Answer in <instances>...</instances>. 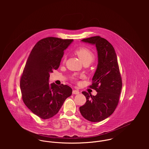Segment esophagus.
Masks as SVG:
<instances>
[{
	"label": "esophagus",
	"instance_id": "esophagus-1",
	"mask_svg": "<svg viewBox=\"0 0 149 149\" xmlns=\"http://www.w3.org/2000/svg\"><path fill=\"white\" fill-rule=\"evenodd\" d=\"M72 93L74 94V95H77V94L80 93V92L78 90H73L72 92Z\"/></svg>",
	"mask_w": 149,
	"mask_h": 149
}]
</instances>
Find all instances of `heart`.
<instances>
[{
    "instance_id": "1",
    "label": "heart",
    "mask_w": 149,
    "mask_h": 149,
    "mask_svg": "<svg viewBox=\"0 0 149 149\" xmlns=\"http://www.w3.org/2000/svg\"><path fill=\"white\" fill-rule=\"evenodd\" d=\"M74 53L78 56L83 64H90L93 61L95 58L94 53L90 49L85 47H79L74 51Z\"/></svg>"
}]
</instances>
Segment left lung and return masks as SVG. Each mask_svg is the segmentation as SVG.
<instances>
[{
	"instance_id": "1",
	"label": "left lung",
	"mask_w": 149,
	"mask_h": 149,
	"mask_svg": "<svg viewBox=\"0 0 149 149\" xmlns=\"http://www.w3.org/2000/svg\"><path fill=\"white\" fill-rule=\"evenodd\" d=\"M95 45L97 52L98 64L90 87L97 92L96 96L84 91L85 104L80 107L82 116L86 120L97 122L108 118L118 106L122 81L117 56L112 45L100 36L81 40Z\"/></svg>"
}]
</instances>
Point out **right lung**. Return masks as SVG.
I'll return each instance as SVG.
<instances>
[{"instance_id":"obj_1","label":"right lung","mask_w":149,"mask_h":149,"mask_svg":"<svg viewBox=\"0 0 149 149\" xmlns=\"http://www.w3.org/2000/svg\"><path fill=\"white\" fill-rule=\"evenodd\" d=\"M73 40L56 37L42 39L33 48L25 65L20 81L22 99L27 107L43 119L59 111L72 88L67 85L49 84L50 73L58 68L64 50Z\"/></svg>"}]
</instances>
